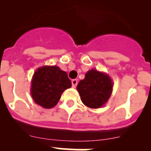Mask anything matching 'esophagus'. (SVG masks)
I'll use <instances>...</instances> for the list:
<instances>
[{"mask_svg": "<svg viewBox=\"0 0 151 151\" xmlns=\"http://www.w3.org/2000/svg\"><path fill=\"white\" fill-rule=\"evenodd\" d=\"M78 85V80L77 79H73L72 80V86L73 88H76Z\"/></svg>", "mask_w": 151, "mask_h": 151, "instance_id": "esophagus-1", "label": "esophagus"}]
</instances>
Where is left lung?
I'll return each instance as SVG.
<instances>
[{
    "instance_id": "obj_1",
    "label": "left lung",
    "mask_w": 151,
    "mask_h": 151,
    "mask_svg": "<svg viewBox=\"0 0 151 151\" xmlns=\"http://www.w3.org/2000/svg\"><path fill=\"white\" fill-rule=\"evenodd\" d=\"M77 90L84 104L91 108H99L111 95L113 83L108 76L91 69L80 81Z\"/></svg>"
}]
</instances>
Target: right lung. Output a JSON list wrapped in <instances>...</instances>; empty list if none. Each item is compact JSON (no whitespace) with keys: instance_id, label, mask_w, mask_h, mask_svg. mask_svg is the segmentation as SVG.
I'll return each mask as SVG.
<instances>
[{"instance_id":"obj_1","label":"right lung","mask_w":151,"mask_h":151,"mask_svg":"<svg viewBox=\"0 0 151 151\" xmlns=\"http://www.w3.org/2000/svg\"><path fill=\"white\" fill-rule=\"evenodd\" d=\"M71 85L66 72L55 66H43L35 73L31 93L37 104L48 109L57 105L63 92Z\"/></svg>"}]
</instances>
